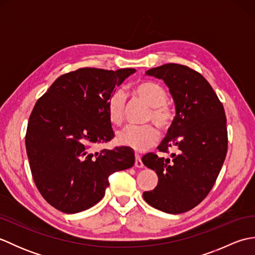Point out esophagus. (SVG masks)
<instances>
[{
    "label": "esophagus",
    "instance_id": "esophagus-1",
    "mask_svg": "<svg viewBox=\"0 0 255 255\" xmlns=\"http://www.w3.org/2000/svg\"><path fill=\"white\" fill-rule=\"evenodd\" d=\"M134 165H136L137 167H142L143 166V163L141 159H140V155L138 153H136V160H134Z\"/></svg>",
    "mask_w": 255,
    "mask_h": 255
}]
</instances>
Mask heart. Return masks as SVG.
Instances as JSON below:
<instances>
[{"label": "heart", "mask_w": 255, "mask_h": 255, "mask_svg": "<svg viewBox=\"0 0 255 255\" xmlns=\"http://www.w3.org/2000/svg\"><path fill=\"white\" fill-rule=\"evenodd\" d=\"M132 92L139 100L150 106L148 119L160 128H167L173 121V112L166 104L167 92L163 86L153 81H141L132 86ZM125 95L118 90L110 96L106 104L108 121L114 126H119L124 121ZM159 132L153 125L126 126L117 132L116 141L136 151H144L158 141Z\"/></svg>", "instance_id": "obj_1"}]
</instances>
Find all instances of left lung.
<instances>
[{
  "label": "left lung",
  "mask_w": 255,
  "mask_h": 255,
  "mask_svg": "<svg viewBox=\"0 0 255 255\" xmlns=\"http://www.w3.org/2000/svg\"><path fill=\"white\" fill-rule=\"evenodd\" d=\"M169 86L176 115L158 147L171 158L153 152L142 156L143 164L158 174V185L143 193L145 202L167 214L193 209L207 196L217 180L228 149L225 110L202 74L183 64L167 63L148 70Z\"/></svg>",
  "instance_id": "8db88e82"
}]
</instances>
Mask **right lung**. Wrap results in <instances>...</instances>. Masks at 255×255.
<instances>
[{
  "label": "right lung",
  "mask_w": 255,
  "mask_h": 255,
  "mask_svg": "<svg viewBox=\"0 0 255 255\" xmlns=\"http://www.w3.org/2000/svg\"><path fill=\"white\" fill-rule=\"evenodd\" d=\"M136 72L81 68L59 77L34 106L25 137L32 178L48 204L66 214L104 197L108 176L134 163L132 150L93 152L115 137L106 104L114 89Z\"/></svg>",
  "instance_id": "1"
}]
</instances>
